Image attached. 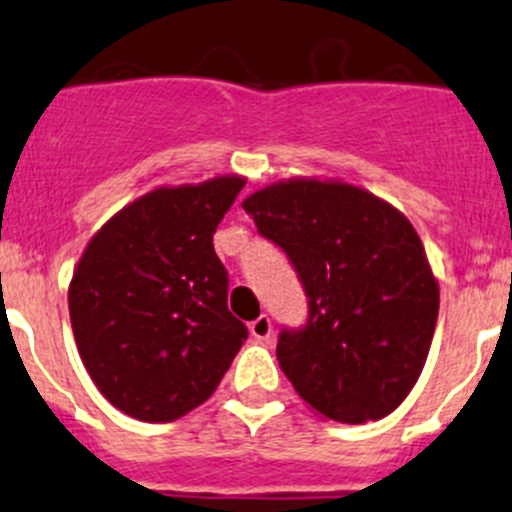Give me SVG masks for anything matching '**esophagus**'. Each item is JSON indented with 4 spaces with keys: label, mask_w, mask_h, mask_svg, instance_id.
<instances>
[{
    "label": "esophagus",
    "mask_w": 512,
    "mask_h": 512,
    "mask_svg": "<svg viewBox=\"0 0 512 512\" xmlns=\"http://www.w3.org/2000/svg\"><path fill=\"white\" fill-rule=\"evenodd\" d=\"M250 332L255 340H267L272 335V320L267 315H260L257 320L250 322Z\"/></svg>",
    "instance_id": "1"
}]
</instances>
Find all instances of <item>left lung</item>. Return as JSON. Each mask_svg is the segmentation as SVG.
Returning a JSON list of instances; mask_svg holds the SVG:
<instances>
[{
    "label": "left lung",
    "instance_id": "1",
    "mask_svg": "<svg viewBox=\"0 0 512 512\" xmlns=\"http://www.w3.org/2000/svg\"><path fill=\"white\" fill-rule=\"evenodd\" d=\"M305 287V327L277 360L302 400L335 423L393 413L423 372L440 290L418 232L390 202L340 180L295 177L242 202Z\"/></svg>",
    "mask_w": 512,
    "mask_h": 512
}]
</instances>
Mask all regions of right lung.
<instances>
[{
    "label": "right lung",
    "mask_w": 512,
    "mask_h": 512,
    "mask_svg": "<svg viewBox=\"0 0 512 512\" xmlns=\"http://www.w3.org/2000/svg\"><path fill=\"white\" fill-rule=\"evenodd\" d=\"M245 187L225 175L157 187L109 217L74 267L69 320L99 393L145 423L205 403L247 327L227 310L212 235Z\"/></svg>",
    "instance_id": "add662e5"
}]
</instances>
